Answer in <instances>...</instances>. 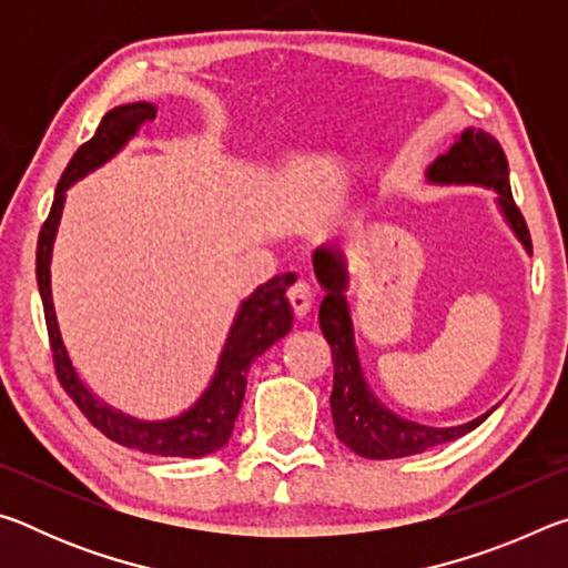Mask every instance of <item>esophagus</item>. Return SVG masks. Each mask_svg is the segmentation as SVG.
I'll return each mask as SVG.
<instances>
[{"label": "esophagus", "mask_w": 568, "mask_h": 568, "mask_svg": "<svg viewBox=\"0 0 568 568\" xmlns=\"http://www.w3.org/2000/svg\"><path fill=\"white\" fill-rule=\"evenodd\" d=\"M287 301H291L293 313L297 315V318H303V315L311 311V305H313V287L305 281L293 283L291 287H287Z\"/></svg>", "instance_id": "esophagus-1"}]
</instances>
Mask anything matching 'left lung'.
Returning <instances> with one entry per match:
<instances>
[{"instance_id": "left-lung-1", "label": "left lung", "mask_w": 568, "mask_h": 568, "mask_svg": "<svg viewBox=\"0 0 568 568\" xmlns=\"http://www.w3.org/2000/svg\"><path fill=\"white\" fill-rule=\"evenodd\" d=\"M430 182H476L488 185L498 192V203L508 217V223L516 230V235L531 253V233L511 195V182H508V160L501 142L488 132L466 130L460 140L450 148L446 155H440L428 168ZM313 267L318 275V283L325 287V297L321 303V331L331 345L333 355V393L331 408L335 436L345 446L363 458H403L423 450L448 444L466 436L468 430L480 426L486 416L466 423L456 428H426L418 423L403 420L393 416L388 408H383L365 386L358 353L353 343V325L345 305V267L343 257L331 247L315 250Z\"/></svg>"}]
</instances>
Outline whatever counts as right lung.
Here are the masks:
<instances>
[{
    "mask_svg": "<svg viewBox=\"0 0 568 568\" xmlns=\"http://www.w3.org/2000/svg\"><path fill=\"white\" fill-rule=\"evenodd\" d=\"M152 120H155V108H152V104H122V108H114L104 114L92 138L84 142V145L77 148L70 165L64 168L60 182H57L50 215H47L40 230V240H37V285H40L42 295L44 323L47 335H50L57 381H60V386L67 390V396L77 403V408L84 413V418H88L94 428L102 430L110 440L124 448H134L142 450V454L155 456L197 458L213 454V450L227 444L230 436H233L235 418L245 398V376L250 363L291 331L293 311L285 297V291L287 285L295 283V275H275L247 297L243 307H240L233 331H230L223 358H220L217 373L213 383H210V388L205 390V396L197 400V406L182 413L180 418L162 423H142L122 416V413L108 408L82 386V381L77 378L70 363V355H67L62 345L52 305L50 261L54 233L57 225H60L64 205V190L70 187L74 180L88 175L90 170L100 168L104 160H110L124 142L145 130Z\"/></svg>",
    "mask_w": 568,
    "mask_h": 568,
    "instance_id": "add662e5",
    "label": "right lung"
}]
</instances>
